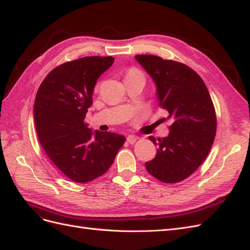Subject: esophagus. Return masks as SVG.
Masks as SVG:
<instances>
[{"label":"esophagus","instance_id":"esophagus-1","mask_svg":"<svg viewBox=\"0 0 250 250\" xmlns=\"http://www.w3.org/2000/svg\"><path fill=\"white\" fill-rule=\"evenodd\" d=\"M137 140H138V137L137 135H133V134H129L127 137V142L129 143V144H134L135 142H137Z\"/></svg>","mask_w":250,"mask_h":250}]
</instances>
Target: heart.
<instances>
[{"instance_id": "heart-1", "label": "heart", "mask_w": 250, "mask_h": 250, "mask_svg": "<svg viewBox=\"0 0 250 250\" xmlns=\"http://www.w3.org/2000/svg\"><path fill=\"white\" fill-rule=\"evenodd\" d=\"M134 75H140L137 71H130L129 73H128L127 76H134Z\"/></svg>"}]
</instances>
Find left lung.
<instances>
[{"label": "left lung", "instance_id": "obj_1", "mask_svg": "<svg viewBox=\"0 0 250 250\" xmlns=\"http://www.w3.org/2000/svg\"><path fill=\"white\" fill-rule=\"evenodd\" d=\"M137 62L155 83L158 105L172 124L168 137L157 143L156 155L145 164L156 179L175 184L188 177L208 156L216 135V113L199 75L184 63L154 55H137Z\"/></svg>", "mask_w": 250, "mask_h": 250}]
</instances>
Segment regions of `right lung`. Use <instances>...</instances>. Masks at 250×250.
<instances>
[{
  "label": "right lung",
  "instance_id": "right-lung-1",
  "mask_svg": "<svg viewBox=\"0 0 250 250\" xmlns=\"http://www.w3.org/2000/svg\"><path fill=\"white\" fill-rule=\"evenodd\" d=\"M115 62L111 56H87L51 71L35 97L33 117L40 143L66 177L87 183L112 165L125 137L93 131L85 123L97 80Z\"/></svg>",
  "mask_w": 250,
  "mask_h": 250
}]
</instances>
